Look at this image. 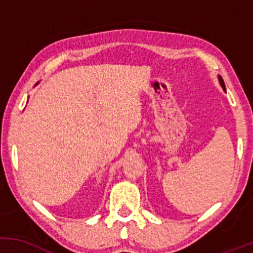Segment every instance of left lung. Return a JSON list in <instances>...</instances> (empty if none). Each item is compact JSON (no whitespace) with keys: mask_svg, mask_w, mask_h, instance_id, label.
Listing matches in <instances>:
<instances>
[{"mask_svg":"<svg viewBox=\"0 0 253 253\" xmlns=\"http://www.w3.org/2000/svg\"><path fill=\"white\" fill-rule=\"evenodd\" d=\"M219 82H220V84H221L222 89H223V90H225V91H226V88H225V83H223V80H222V78H221V77H220V76H219Z\"/></svg>","mask_w":253,"mask_h":253,"instance_id":"8db88e82","label":"left lung"}]
</instances>
